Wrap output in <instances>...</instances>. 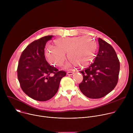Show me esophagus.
<instances>
[{
    "label": "esophagus",
    "mask_w": 133,
    "mask_h": 133,
    "mask_svg": "<svg viewBox=\"0 0 133 133\" xmlns=\"http://www.w3.org/2000/svg\"><path fill=\"white\" fill-rule=\"evenodd\" d=\"M74 74V72L72 71H68L67 72V75H72Z\"/></svg>",
    "instance_id": "34e87169"
}]
</instances>
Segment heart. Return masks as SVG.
<instances>
[{
	"label": "heart",
	"mask_w": 133,
	"mask_h": 133,
	"mask_svg": "<svg viewBox=\"0 0 133 133\" xmlns=\"http://www.w3.org/2000/svg\"><path fill=\"white\" fill-rule=\"evenodd\" d=\"M56 47H48L45 56L48 62L62 66L66 59V54L70 60L65 66L69 69L75 65L85 67L92 61L97 48L96 43L90 36L61 38L54 41Z\"/></svg>",
	"instance_id": "b5f03b06"
}]
</instances>
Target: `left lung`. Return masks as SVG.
Listing matches in <instances>:
<instances>
[{
    "instance_id": "1",
    "label": "left lung",
    "mask_w": 133,
    "mask_h": 133,
    "mask_svg": "<svg viewBox=\"0 0 133 133\" xmlns=\"http://www.w3.org/2000/svg\"><path fill=\"white\" fill-rule=\"evenodd\" d=\"M99 50L94 63L81 71L83 81L79 88L86 97L97 99L105 96L116 86L120 69L117 54L112 47L98 38Z\"/></svg>"
}]
</instances>
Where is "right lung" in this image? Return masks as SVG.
Instances as JSON below:
<instances>
[{
  "mask_svg": "<svg viewBox=\"0 0 133 133\" xmlns=\"http://www.w3.org/2000/svg\"><path fill=\"white\" fill-rule=\"evenodd\" d=\"M53 37L45 36L32 42L23 51L18 63L17 75L22 90L38 101H46L54 96L61 79L66 75L46 60L44 49Z\"/></svg>",
  "mask_w": 133,
  "mask_h": 133,
  "instance_id": "obj_1",
  "label": "right lung"
}]
</instances>
